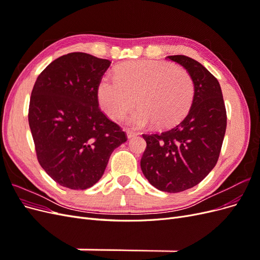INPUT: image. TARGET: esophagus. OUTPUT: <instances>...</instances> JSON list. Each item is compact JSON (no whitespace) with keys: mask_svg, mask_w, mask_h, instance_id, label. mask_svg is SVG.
Instances as JSON below:
<instances>
[{"mask_svg":"<svg viewBox=\"0 0 260 260\" xmlns=\"http://www.w3.org/2000/svg\"><path fill=\"white\" fill-rule=\"evenodd\" d=\"M136 136H138V132L131 131V130H128V131H127V137H128V139H132V138H135Z\"/></svg>","mask_w":260,"mask_h":260,"instance_id":"34e87169","label":"esophagus"}]
</instances>
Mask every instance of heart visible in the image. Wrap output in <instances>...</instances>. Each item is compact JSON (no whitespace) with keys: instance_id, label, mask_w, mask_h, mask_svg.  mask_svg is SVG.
I'll list each match as a JSON object with an SVG mask.
<instances>
[{"instance_id":"1","label":"heart","mask_w":260,"mask_h":260,"mask_svg":"<svg viewBox=\"0 0 260 260\" xmlns=\"http://www.w3.org/2000/svg\"><path fill=\"white\" fill-rule=\"evenodd\" d=\"M116 74L102 78L98 91L102 109L114 119L137 100L140 107L125 119L136 128L152 122L160 129L172 127L191 109L195 85L185 68L168 61L135 60L118 67Z\"/></svg>"}]
</instances>
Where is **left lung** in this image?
Masks as SVG:
<instances>
[{
	"label": "left lung",
	"mask_w": 260,
	"mask_h": 260,
	"mask_svg": "<svg viewBox=\"0 0 260 260\" xmlns=\"http://www.w3.org/2000/svg\"><path fill=\"white\" fill-rule=\"evenodd\" d=\"M167 58L191 74L194 101L175 127L142 135L146 148L141 169L156 188L178 193L199 184L216 166L226 129V111L220 84L205 67L184 55Z\"/></svg>",
	"instance_id": "left-lung-1"
}]
</instances>
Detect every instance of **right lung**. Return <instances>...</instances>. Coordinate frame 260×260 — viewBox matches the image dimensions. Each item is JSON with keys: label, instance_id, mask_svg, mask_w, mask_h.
Returning a JSON list of instances; mask_svg holds the SVG:
<instances>
[{"label": "right lung", "instance_id": "right-lung-1", "mask_svg": "<svg viewBox=\"0 0 260 260\" xmlns=\"http://www.w3.org/2000/svg\"><path fill=\"white\" fill-rule=\"evenodd\" d=\"M111 60L75 52L53 60L31 92L28 121L39 164L56 183L85 190L103 176L127 141L99 107V85Z\"/></svg>", "mask_w": 260, "mask_h": 260}]
</instances>
